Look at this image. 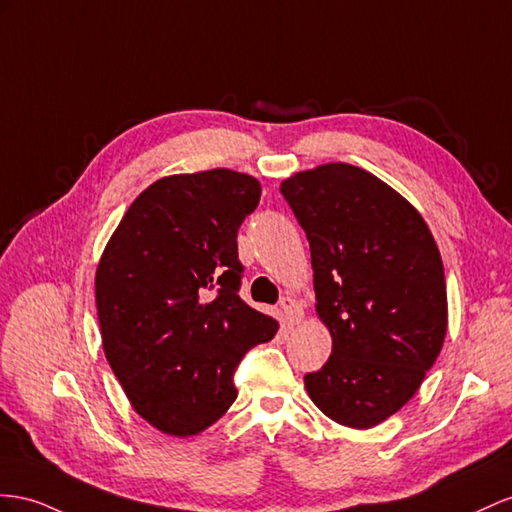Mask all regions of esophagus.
Wrapping results in <instances>:
<instances>
[{"instance_id": "obj_1", "label": "esophagus", "mask_w": 512, "mask_h": 512, "mask_svg": "<svg viewBox=\"0 0 512 512\" xmlns=\"http://www.w3.org/2000/svg\"><path fill=\"white\" fill-rule=\"evenodd\" d=\"M281 313H283V318H285L287 322H290L292 326L298 324V322H303V318H305L303 305H300L298 300L292 298V296H285V298L281 300Z\"/></svg>"}]
</instances>
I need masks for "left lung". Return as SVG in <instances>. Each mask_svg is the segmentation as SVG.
I'll use <instances>...</instances> for the list:
<instances>
[{
    "label": "left lung",
    "mask_w": 512,
    "mask_h": 512,
    "mask_svg": "<svg viewBox=\"0 0 512 512\" xmlns=\"http://www.w3.org/2000/svg\"><path fill=\"white\" fill-rule=\"evenodd\" d=\"M311 248L333 352L305 376L333 422L374 428L409 402L448 331L443 261L422 214L383 179L331 162L281 183Z\"/></svg>",
    "instance_id": "1"
}]
</instances>
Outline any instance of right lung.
Instances as JSON below:
<instances>
[{"label":"right lung","mask_w":512,"mask_h":512,"mask_svg":"<svg viewBox=\"0 0 512 512\" xmlns=\"http://www.w3.org/2000/svg\"><path fill=\"white\" fill-rule=\"evenodd\" d=\"M261 183L231 168L168 175L129 205L103 248V352L144 422L194 437L238 398L233 370L279 322L238 296V229Z\"/></svg>","instance_id":"obj_1"}]
</instances>
